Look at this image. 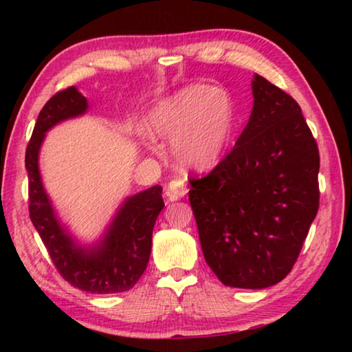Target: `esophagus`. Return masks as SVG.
Instances as JSON below:
<instances>
[{
    "instance_id": "obj_1",
    "label": "esophagus",
    "mask_w": 352,
    "mask_h": 352,
    "mask_svg": "<svg viewBox=\"0 0 352 352\" xmlns=\"http://www.w3.org/2000/svg\"><path fill=\"white\" fill-rule=\"evenodd\" d=\"M186 194H188L186 182L182 180V178H175V180H172L168 184V189H166V197H168L170 201L182 199Z\"/></svg>"
}]
</instances>
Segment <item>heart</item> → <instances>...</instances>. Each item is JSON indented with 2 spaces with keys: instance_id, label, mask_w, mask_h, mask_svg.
<instances>
[{
  "instance_id": "heart-1",
  "label": "heart",
  "mask_w": 352,
  "mask_h": 352,
  "mask_svg": "<svg viewBox=\"0 0 352 352\" xmlns=\"http://www.w3.org/2000/svg\"><path fill=\"white\" fill-rule=\"evenodd\" d=\"M236 126L234 102L228 93L210 83H192L158 100L147 116L151 133L170 140L172 155L183 168L205 170L216 166L228 148ZM147 148L158 153L152 136Z\"/></svg>"
}]
</instances>
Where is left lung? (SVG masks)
<instances>
[{
    "mask_svg": "<svg viewBox=\"0 0 352 352\" xmlns=\"http://www.w3.org/2000/svg\"><path fill=\"white\" fill-rule=\"evenodd\" d=\"M253 109L216 169L190 180L206 264L225 285L265 289L289 275L318 211L320 155L300 105L264 77Z\"/></svg>",
    "mask_w": 352,
    "mask_h": 352,
    "instance_id": "left-lung-1",
    "label": "left lung"
}]
</instances>
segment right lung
I'll use <instances>...</instances> for the list:
<instances>
[{
    "label": "right lung",
    "instance_id": "obj_1",
    "mask_svg": "<svg viewBox=\"0 0 352 352\" xmlns=\"http://www.w3.org/2000/svg\"><path fill=\"white\" fill-rule=\"evenodd\" d=\"M88 111V100L76 87L52 96L41 109L26 148L29 177V216L58 273L74 287L90 294H119L130 290L144 273L152 248V231L163 210L160 184L122 201L102 236L80 243L62 223L43 186L40 148L46 133L57 124Z\"/></svg>",
    "mask_w": 352,
    "mask_h": 352
}]
</instances>
